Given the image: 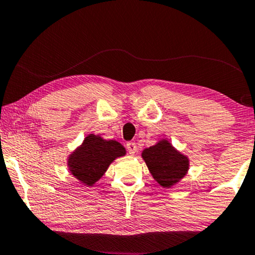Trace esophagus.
Here are the masks:
<instances>
[{
	"mask_svg": "<svg viewBox=\"0 0 255 255\" xmlns=\"http://www.w3.org/2000/svg\"><path fill=\"white\" fill-rule=\"evenodd\" d=\"M126 148H127L128 152H129V154H131V155H134L137 150V145H136V143H134V142H127V144H126Z\"/></svg>",
	"mask_w": 255,
	"mask_h": 255,
	"instance_id": "esophagus-1",
	"label": "esophagus"
}]
</instances>
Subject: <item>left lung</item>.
I'll list each match as a JSON object with an SVG mask.
<instances>
[{"mask_svg":"<svg viewBox=\"0 0 255 255\" xmlns=\"http://www.w3.org/2000/svg\"><path fill=\"white\" fill-rule=\"evenodd\" d=\"M142 157L152 177L163 188H170L181 181L189 169L188 157L165 140L144 149Z\"/></svg>","mask_w":255,"mask_h":255,"instance_id":"obj_1","label":"left lung"}]
</instances>
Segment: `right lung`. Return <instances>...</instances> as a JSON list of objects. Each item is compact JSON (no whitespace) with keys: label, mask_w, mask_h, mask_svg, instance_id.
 Instances as JSON below:
<instances>
[{"label":"right lung","mask_w":255,"mask_h":255,"mask_svg":"<svg viewBox=\"0 0 255 255\" xmlns=\"http://www.w3.org/2000/svg\"><path fill=\"white\" fill-rule=\"evenodd\" d=\"M126 154L117 141L104 140L97 135H88L83 144L69 157V168L74 177L88 186L99 181L110 164Z\"/></svg>","instance_id":"right-lung-1"}]
</instances>
